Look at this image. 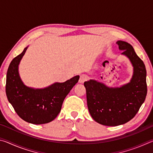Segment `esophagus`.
<instances>
[{
	"instance_id": "34e87169",
	"label": "esophagus",
	"mask_w": 153,
	"mask_h": 153,
	"mask_svg": "<svg viewBox=\"0 0 153 153\" xmlns=\"http://www.w3.org/2000/svg\"><path fill=\"white\" fill-rule=\"evenodd\" d=\"M86 79H87V77H86V76H85V75H84V74L81 75V76H79V83H81V84H83V83H84L85 81H86Z\"/></svg>"
}]
</instances>
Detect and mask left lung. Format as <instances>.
Instances as JSON below:
<instances>
[{
    "label": "left lung",
    "mask_w": 153,
    "mask_h": 153,
    "mask_svg": "<svg viewBox=\"0 0 153 153\" xmlns=\"http://www.w3.org/2000/svg\"><path fill=\"white\" fill-rule=\"evenodd\" d=\"M121 53L134 67V73L128 84L120 88H109L94 79L84 82L87 105L92 117L97 123L117 126L130 121L138 113L147 94L146 70L140 58L130 44L117 42Z\"/></svg>",
    "instance_id": "left-lung-1"
}]
</instances>
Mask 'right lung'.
<instances>
[{
	"label": "right lung",
	"mask_w": 153,
	"mask_h": 153,
	"mask_svg": "<svg viewBox=\"0 0 153 153\" xmlns=\"http://www.w3.org/2000/svg\"><path fill=\"white\" fill-rule=\"evenodd\" d=\"M27 47L13 59L7 74L6 94L19 117L33 124H44L55 120L60 113L66 96L79 80V76L63 83L56 82L43 89H34L24 84L18 66Z\"/></svg>",
	"instance_id": "add662e5"
}]
</instances>
